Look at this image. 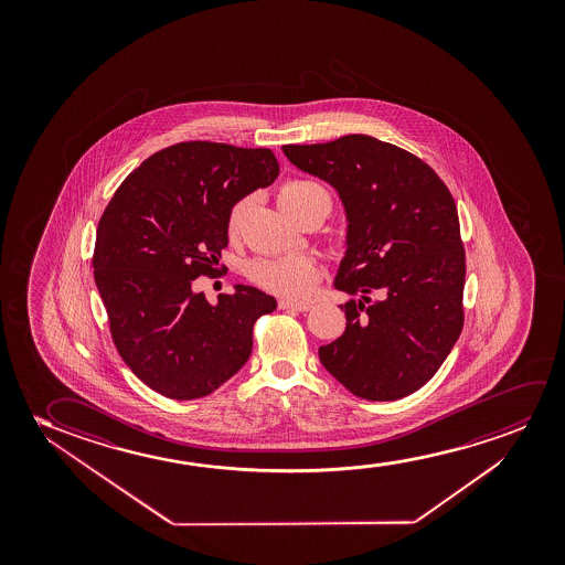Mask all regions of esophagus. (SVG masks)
<instances>
[{"label":"esophagus","instance_id":"1","mask_svg":"<svg viewBox=\"0 0 565 565\" xmlns=\"http://www.w3.org/2000/svg\"><path fill=\"white\" fill-rule=\"evenodd\" d=\"M278 307L281 310H297V312H307V310L312 309L310 302H294L287 301V299H281Z\"/></svg>","mask_w":565,"mask_h":565}]
</instances>
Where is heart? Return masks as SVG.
I'll list each match as a JSON object with an SVG mask.
<instances>
[{
	"mask_svg": "<svg viewBox=\"0 0 565 565\" xmlns=\"http://www.w3.org/2000/svg\"><path fill=\"white\" fill-rule=\"evenodd\" d=\"M278 201L287 216H295L310 202H320L326 209V214L332 209L330 194L324 186L307 179L286 181L279 186ZM250 202H253L250 196H241L233 202L225 217V230L230 235L239 233L241 225L245 222V216L250 209ZM247 274L256 286L289 299H309L310 295L315 294L320 279L315 263H310L309 258H302V256L256 258L248 264Z\"/></svg>",
	"mask_w": 565,
	"mask_h": 565,
	"instance_id": "heart-1",
	"label": "heart"
}]
</instances>
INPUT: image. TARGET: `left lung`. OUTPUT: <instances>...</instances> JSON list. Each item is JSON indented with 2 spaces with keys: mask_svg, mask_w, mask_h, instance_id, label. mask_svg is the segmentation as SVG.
<instances>
[{
  "mask_svg": "<svg viewBox=\"0 0 565 565\" xmlns=\"http://www.w3.org/2000/svg\"><path fill=\"white\" fill-rule=\"evenodd\" d=\"M281 150L328 181L348 214L335 287L353 299L341 307L345 332L318 349L320 363L363 399L417 392L463 330L465 248L448 186L417 156L369 135Z\"/></svg>",
  "mask_w": 565,
  "mask_h": 565,
  "instance_id": "1",
  "label": "left lung"
}]
</instances>
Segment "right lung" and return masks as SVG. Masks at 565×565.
<instances>
[{
    "label": "right lung",
    "mask_w": 565,
    "mask_h": 565,
    "mask_svg": "<svg viewBox=\"0 0 565 565\" xmlns=\"http://www.w3.org/2000/svg\"><path fill=\"white\" fill-rule=\"evenodd\" d=\"M278 173L270 148L178 142L129 173L104 210L94 281L119 355L158 394L204 397L247 363L256 320L278 302L235 286L210 305L193 281L225 270L227 212Z\"/></svg>",
    "instance_id": "obj_1"
}]
</instances>
